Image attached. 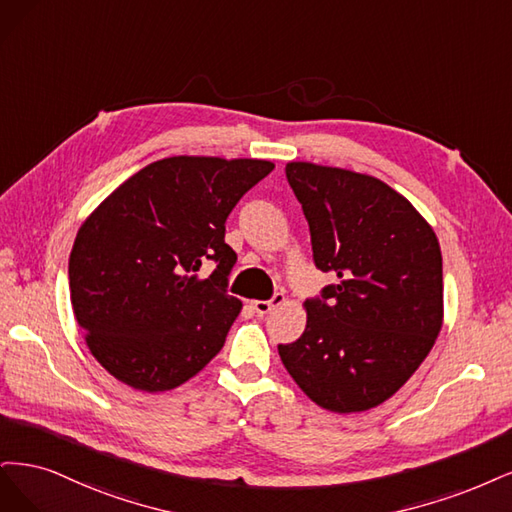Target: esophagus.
Listing matches in <instances>:
<instances>
[{
    "label": "esophagus",
    "mask_w": 512,
    "mask_h": 512,
    "mask_svg": "<svg viewBox=\"0 0 512 512\" xmlns=\"http://www.w3.org/2000/svg\"><path fill=\"white\" fill-rule=\"evenodd\" d=\"M283 302H285V293H274L272 300H257V302H253V308H255V312H257L259 317H266V315H270V312L276 306H280Z\"/></svg>",
    "instance_id": "obj_1"
}]
</instances>
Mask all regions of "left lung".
I'll return each mask as SVG.
<instances>
[{
    "mask_svg": "<svg viewBox=\"0 0 512 512\" xmlns=\"http://www.w3.org/2000/svg\"><path fill=\"white\" fill-rule=\"evenodd\" d=\"M287 183L310 227L312 259L336 283L306 300L304 334L278 344L312 402L361 412L389 400L442 327V255L434 229L383 180L293 161Z\"/></svg>",
    "mask_w": 512,
    "mask_h": 512,
    "instance_id": "1",
    "label": "left lung"
}]
</instances>
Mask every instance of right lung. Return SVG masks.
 <instances>
[{
  "mask_svg": "<svg viewBox=\"0 0 512 512\" xmlns=\"http://www.w3.org/2000/svg\"><path fill=\"white\" fill-rule=\"evenodd\" d=\"M274 170L261 159L151 163L82 223L70 298L93 357L121 383L168 391L223 349L242 302L227 293L236 253L225 221ZM210 265V277L199 272Z\"/></svg>",
  "mask_w": 512,
  "mask_h": 512,
  "instance_id": "add662e5",
  "label": "right lung"
}]
</instances>
